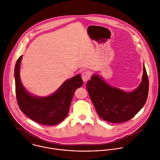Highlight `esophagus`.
Listing matches in <instances>:
<instances>
[{"mask_svg": "<svg viewBox=\"0 0 160 160\" xmlns=\"http://www.w3.org/2000/svg\"><path fill=\"white\" fill-rule=\"evenodd\" d=\"M82 77L83 79V81L84 82H86L90 78V73L87 71H85L82 73Z\"/></svg>", "mask_w": 160, "mask_h": 160, "instance_id": "34e87169", "label": "esophagus"}]
</instances>
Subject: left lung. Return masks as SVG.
I'll list each match as a JSON object with an SVG mask.
<instances>
[{
  "instance_id": "left-lung-1",
  "label": "left lung",
  "mask_w": 160,
  "mask_h": 160,
  "mask_svg": "<svg viewBox=\"0 0 160 160\" xmlns=\"http://www.w3.org/2000/svg\"><path fill=\"white\" fill-rule=\"evenodd\" d=\"M86 87L98 115L107 122L116 123L130 120L143 108L148 98L149 81L143 66L142 81L132 92L113 87L95 75Z\"/></svg>"
}]
</instances>
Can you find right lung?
Listing matches in <instances>:
<instances>
[{
    "label": "right lung",
    "mask_w": 160,
    "mask_h": 160,
    "mask_svg": "<svg viewBox=\"0 0 160 160\" xmlns=\"http://www.w3.org/2000/svg\"><path fill=\"white\" fill-rule=\"evenodd\" d=\"M20 56L15 67V94L20 110L33 121L45 125H54L67 116L75 90L82 87L80 75L66 80L52 95L38 97L30 95L23 87L20 78Z\"/></svg>",
    "instance_id": "right-lung-1"
}]
</instances>
